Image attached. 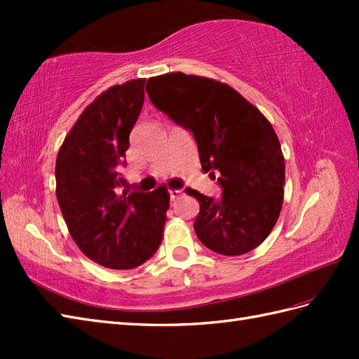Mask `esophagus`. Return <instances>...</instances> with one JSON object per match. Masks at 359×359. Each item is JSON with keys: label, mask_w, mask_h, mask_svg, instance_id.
<instances>
[{"label": "esophagus", "mask_w": 359, "mask_h": 359, "mask_svg": "<svg viewBox=\"0 0 359 359\" xmlns=\"http://www.w3.org/2000/svg\"><path fill=\"white\" fill-rule=\"evenodd\" d=\"M170 197H171V201H175V199H179V197L184 194V191H182V189H170Z\"/></svg>", "instance_id": "esophagus-1"}]
</instances>
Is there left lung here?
I'll use <instances>...</instances> for the list:
<instances>
[{
	"label": "left lung",
	"instance_id": "obj_1",
	"mask_svg": "<svg viewBox=\"0 0 359 359\" xmlns=\"http://www.w3.org/2000/svg\"><path fill=\"white\" fill-rule=\"evenodd\" d=\"M151 103L191 131L205 172L222 187L212 199L187 188L201 205L194 231L205 247L241 256L266 239L284 201L279 139L261 111L225 83L170 72L148 79Z\"/></svg>",
	"mask_w": 359,
	"mask_h": 359
}]
</instances>
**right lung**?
<instances>
[{"instance_id": "add662e5", "label": "right lung", "mask_w": 359, "mask_h": 359, "mask_svg": "<svg viewBox=\"0 0 359 359\" xmlns=\"http://www.w3.org/2000/svg\"><path fill=\"white\" fill-rule=\"evenodd\" d=\"M144 81H126L98 95L57 156V201L67 230L90 261L112 270L135 269L156 253L170 208L163 187L151 193L120 187Z\"/></svg>"}]
</instances>
